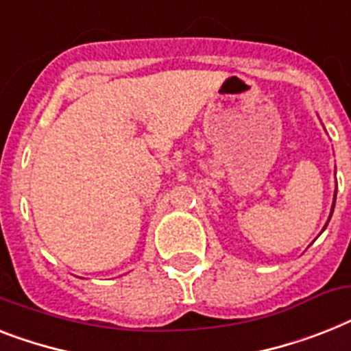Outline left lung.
<instances>
[{
    "mask_svg": "<svg viewBox=\"0 0 351 351\" xmlns=\"http://www.w3.org/2000/svg\"><path fill=\"white\" fill-rule=\"evenodd\" d=\"M333 205H335V202H333ZM332 210H333V209H332Z\"/></svg>",
    "mask_w": 351,
    "mask_h": 351,
    "instance_id": "left-lung-1",
    "label": "left lung"
}]
</instances>
